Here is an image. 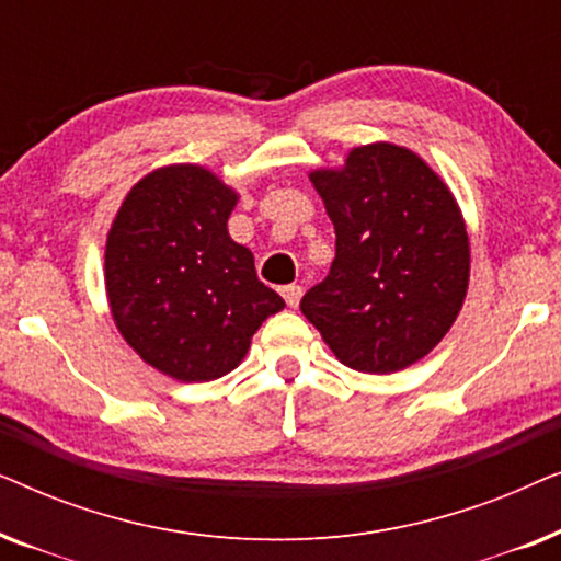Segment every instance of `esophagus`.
<instances>
[{
  "label": "esophagus",
  "mask_w": 561,
  "mask_h": 561,
  "mask_svg": "<svg viewBox=\"0 0 561 561\" xmlns=\"http://www.w3.org/2000/svg\"><path fill=\"white\" fill-rule=\"evenodd\" d=\"M280 296L286 298V304L290 306V309H296L298 301H301V296H304V288L296 286V283H294V286H283Z\"/></svg>",
  "instance_id": "34e87169"
}]
</instances>
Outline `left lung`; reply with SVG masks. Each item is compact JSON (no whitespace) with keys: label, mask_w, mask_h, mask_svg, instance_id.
<instances>
[{"label":"left lung","mask_w":561,"mask_h":561,"mask_svg":"<svg viewBox=\"0 0 561 561\" xmlns=\"http://www.w3.org/2000/svg\"><path fill=\"white\" fill-rule=\"evenodd\" d=\"M309 179L336 232L329 275L301 298L342 365L388 375L419 363L462 311L470 237L457 198L416 152L352 148Z\"/></svg>","instance_id":"8db88e82"}]
</instances>
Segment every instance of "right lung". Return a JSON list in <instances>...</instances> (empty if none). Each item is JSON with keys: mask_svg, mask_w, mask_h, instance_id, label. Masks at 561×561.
<instances>
[{"mask_svg": "<svg viewBox=\"0 0 561 561\" xmlns=\"http://www.w3.org/2000/svg\"><path fill=\"white\" fill-rule=\"evenodd\" d=\"M240 194L196 163L156 168L129 188L106 234L114 324L150 367L181 382L232 373L286 301L257 280L227 232Z\"/></svg>", "mask_w": 561, "mask_h": 561, "instance_id": "obj_1", "label": "right lung"}]
</instances>
